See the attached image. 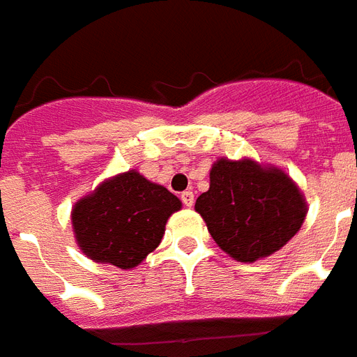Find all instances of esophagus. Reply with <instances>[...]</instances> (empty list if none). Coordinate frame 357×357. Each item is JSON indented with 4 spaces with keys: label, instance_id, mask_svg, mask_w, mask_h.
Here are the masks:
<instances>
[{
    "label": "esophagus",
    "instance_id": "1",
    "mask_svg": "<svg viewBox=\"0 0 357 357\" xmlns=\"http://www.w3.org/2000/svg\"><path fill=\"white\" fill-rule=\"evenodd\" d=\"M181 199H182V202H184V206H193V201H195V199H193V192H184L181 195Z\"/></svg>",
    "mask_w": 357,
    "mask_h": 357
}]
</instances>
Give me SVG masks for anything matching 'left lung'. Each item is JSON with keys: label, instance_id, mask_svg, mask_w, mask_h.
I'll use <instances>...</instances> for the list:
<instances>
[{"label": "left lung", "instance_id": "left-lung-1", "mask_svg": "<svg viewBox=\"0 0 357 357\" xmlns=\"http://www.w3.org/2000/svg\"><path fill=\"white\" fill-rule=\"evenodd\" d=\"M195 210L227 255L252 264L280 250L298 232L307 204L278 167L250 158H219L210 169V190L199 195Z\"/></svg>", "mask_w": 357, "mask_h": 357}]
</instances>
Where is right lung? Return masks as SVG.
Masks as SVG:
<instances>
[{
    "mask_svg": "<svg viewBox=\"0 0 357 357\" xmlns=\"http://www.w3.org/2000/svg\"><path fill=\"white\" fill-rule=\"evenodd\" d=\"M182 202L167 188L127 171L75 202V241L93 261L132 269L160 245L165 223Z\"/></svg>",
    "mask_w": 357,
    "mask_h": 357,
    "instance_id": "1",
    "label": "right lung"
}]
</instances>
